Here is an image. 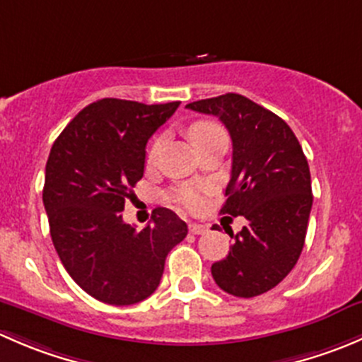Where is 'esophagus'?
I'll use <instances>...</instances> for the list:
<instances>
[{
	"label": "esophagus",
	"mask_w": 362,
	"mask_h": 362,
	"mask_svg": "<svg viewBox=\"0 0 362 362\" xmlns=\"http://www.w3.org/2000/svg\"><path fill=\"white\" fill-rule=\"evenodd\" d=\"M206 229V226L203 224H189V233H191V235H203Z\"/></svg>",
	"instance_id": "34e87169"
}]
</instances>
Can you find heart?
Listing matches in <instances>:
<instances>
[{
	"instance_id": "obj_1",
	"label": "heart",
	"mask_w": 362,
	"mask_h": 362,
	"mask_svg": "<svg viewBox=\"0 0 362 362\" xmlns=\"http://www.w3.org/2000/svg\"><path fill=\"white\" fill-rule=\"evenodd\" d=\"M187 133L189 136H191V140L194 141L196 147H198V145L204 144V141H208L210 138L222 134L224 131H222V127L218 126L217 122H214V120H196V122H192L191 126L187 127ZM160 147H163V140H160V138H156L151 144V148H148V163H156V159H158L160 152ZM171 198H173V202L177 203L178 206L184 208V210L198 211L202 210L204 199H206V187H203V185L199 184H184L171 192Z\"/></svg>"
}]
</instances>
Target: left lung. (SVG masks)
Here are the masks:
<instances>
[{
    "mask_svg": "<svg viewBox=\"0 0 362 362\" xmlns=\"http://www.w3.org/2000/svg\"><path fill=\"white\" fill-rule=\"evenodd\" d=\"M189 110L221 119L233 141L231 178L221 214L247 224L222 261L211 264L215 284L236 298L279 286L301 255L312 210V178L298 138L286 120L242 94L189 103Z\"/></svg>",
    "mask_w": 362,
    "mask_h": 362,
    "instance_id": "left-lung-1",
    "label": "left lung"
}]
</instances>
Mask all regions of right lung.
Masks as SVG:
<instances>
[{"mask_svg": "<svg viewBox=\"0 0 362 362\" xmlns=\"http://www.w3.org/2000/svg\"><path fill=\"white\" fill-rule=\"evenodd\" d=\"M180 101L144 105L103 98L83 108L50 148L43 204L50 236L73 280L108 305H134L158 289L168 252L187 224L156 208L141 231L122 221L141 180L145 147Z\"/></svg>", "mask_w": 362, "mask_h": 362, "instance_id": "add662e5", "label": "right lung"}]
</instances>
